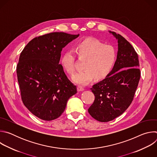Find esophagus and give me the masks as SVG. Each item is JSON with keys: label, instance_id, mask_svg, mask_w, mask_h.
Here are the masks:
<instances>
[{"label": "esophagus", "instance_id": "1", "mask_svg": "<svg viewBox=\"0 0 157 157\" xmlns=\"http://www.w3.org/2000/svg\"><path fill=\"white\" fill-rule=\"evenodd\" d=\"M77 89H78V91H84V87H82V86H78V87H77Z\"/></svg>", "mask_w": 157, "mask_h": 157}]
</instances>
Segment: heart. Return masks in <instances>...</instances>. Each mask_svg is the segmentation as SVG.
I'll list each match as a JSON object with an SVG mask.
<instances>
[{"mask_svg": "<svg viewBox=\"0 0 157 157\" xmlns=\"http://www.w3.org/2000/svg\"><path fill=\"white\" fill-rule=\"evenodd\" d=\"M74 52L79 58L86 59L82 66L84 70L73 77L75 82L82 85L90 82L94 77L97 80L105 78L113 70L117 58L116 50L113 46L95 38L80 41L76 44ZM75 55L70 50L65 52L60 59L62 68L70 75L75 71Z\"/></svg>", "mask_w": 157, "mask_h": 157, "instance_id": "b5f03b06", "label": "heart"}]
</instances>
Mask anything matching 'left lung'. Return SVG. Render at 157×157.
Listing matches in <instances>:
<instances>
[{
    "label": "left lung",
    "instance_id": "8db88e82",
    "mask_svg": "<svg viewBox=\"0 0 157 157\" xmlns=\"http://www.w3.org/2000/svg\"><path fill=\"white\" fill-rule=\"evenodd\" d=\"M118 40L117 59L111 72L91 88L95 96L88 113L96 120L107 122L122 114L131 104L140 78L139 56L122 36L109 32Z\"/></svg>",
    "mask_w": 157,
    "mask_h": 157
}]
</instances>
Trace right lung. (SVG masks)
<instances>
[{
	"instance_id": "1",
	"label": "right lung",
	"mask_w": 157,
	"mask_h": 157,
	"mask_svg": "<svg viewBox=\"0 0 157 157\" xmlns=\"http://www.w3.org/2000/svg\"><path fill=\"white\" fill-rule=\"evenodd\" d=\"M79 36L52 32L32 39L20 53L17 75L21 98L31 113L43 121H53L64 112L77 93L59 64L63 48Z\"/></svg>"
}]
</instances>
